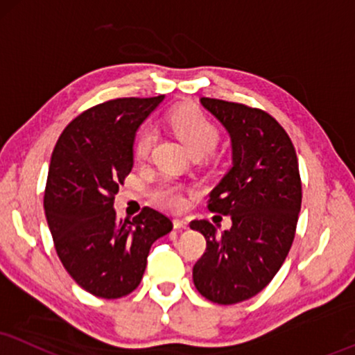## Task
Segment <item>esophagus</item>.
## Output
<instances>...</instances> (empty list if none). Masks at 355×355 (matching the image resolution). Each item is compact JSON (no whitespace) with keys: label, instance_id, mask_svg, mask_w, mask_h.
Segmentation results:
<instances>
[{"label":"esophagus","instance_id":"esophagus-1","mask_svg":"<svg viewBox=\"0 0 355 355\" xmlns=\"http://www.w3.org/2000/svg\"><path fill=\"white\" fill-rule=\"evenodd\" d=\"M174 227H176V229H187V227H189V222L186 220V218H174Z\"/></svg>","mask_w":355,"mask_h":355}]
</instances>
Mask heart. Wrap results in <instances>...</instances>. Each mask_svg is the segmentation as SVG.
I'll list each match as a JSON object with an SVG mask.
<instances>
[{"instance_id":"b5f03b06","label":"heart","mask_w":355,"mask_h":355,"mask_svg":"<svg viewBox=\"0 0 355 355\" xmlns=\"http://www.w3.org/2000/svg\"><path fill=\"white\" fill-rule=\"evenodd\" d=\"M168 123L192 155H207L218 141L217 126L199 108H179L171 113ZM153 141H155V131L150 125H143L135 138L133 146L135 157L138 161H144L150 156ZM153 196L161 205L173 211H181L186 205L184 187L173 178H161L155 184Z\"/></svg>"}]
</instances>
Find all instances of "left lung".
<instances>
[{"mask_svg": "<svg viewBox=\"0 0 355 355\" xmlns=\"http://www.w3.org/2000/svg\"><path fill=\"white\" fill-rule=\"evenodd\" d=\"M200 103L232 138V168L207 200L232 227L218 235L209 220L191 222L207 242L192 279L212 303L235 304L263 290L288 257L303 198L298 157L270 113L218 98Z\"/></svg>", "mask_w": 355, "mask_h": 355, "instance_id": "1", "label": "left lung"}]
</instances>
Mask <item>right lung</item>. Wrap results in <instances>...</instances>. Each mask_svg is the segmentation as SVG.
Segmentation results:
<instances>
[{
    "label": "right lung",
    "instance_id": "obj_1",
    "mask_svg": "<svg viewBox=\"0 0 355 355\" xmlns=\"http://www.w3.org/2000/svg\"><path fill=\"white\" fill-rule=\"evenodd\" d=\"M163 95L115 98L65 126L51 156L44 211L64 268L90 295L116 300L137 290L151 245L173 222L151 207L118 218L113 200L133 168L135 133Z\"/></svg>",
    "mask_w": 355,
    "mask_h": 355
}]
</instances>
